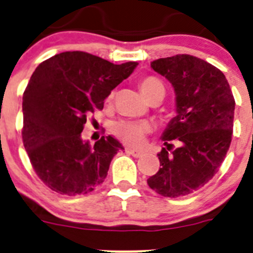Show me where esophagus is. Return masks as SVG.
<instances>
[{
  "mask_svg": "<svg viewBox=\"0 0 253 253\" xmlns=\"http://www.w3.org/2000/svg\"><path fill=\"white\" fill-rule=\"evenodd\" d=\"M126 153H127V154L132 155V157H134V158H139V157H142V155H143V152H142V150L131 149V148H127V149H126Z\"/></svg>",
  "mask_w": 253,
  "mask_h": 253,
  "instance_id": "34e87169",
  "label": "esophagus"
}]
</instances>
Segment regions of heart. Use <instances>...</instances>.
<instances>
[{"label": "heart", "instance_id": "heart-1", "mask_svg": "<svg viewBox=\"0 0 253 253\" xmlns=\"http://www.w3.org/2000/svg\"><path fill=\"white\" fill-rule=\"evenodd\" d=\"M142 93L147 99L159 90H164V84L155 77H147L142 79L139 83ZM114 98V93L109 94L106 100L111 101ZM149 131V125L141 121H132V120H121L112 126V133L121 142H124L129 147H137L143 142L144 134Z\"/></svg>", "mask_w": 253, "mask_h": 253}]
</instances>
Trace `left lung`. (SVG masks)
<instances>
[{"instance_id":"obj_1","label":"left lung","mask_w":253,"mask_h":253,"mask_svg":"<svg viewBox=\"0 0 253 253\" xmlns=\"http://www.w3.org/2000/svg\"><path fill=\"white\" fill-rule=\"evenodd\" d=\"M150 66L174 86L176 116L162 136L159 171L147 182L164 197H181L203 187L225 159L235 100L224 73L205 60L176 55ZM174 139L179 147L171 151Z\"/></svg>"}]
</instances>
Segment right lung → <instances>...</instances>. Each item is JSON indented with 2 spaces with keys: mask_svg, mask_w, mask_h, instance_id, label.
<instances>
[{
  "mask_svg": "<svg viewBox=\"0 0 253 253\" xmlns=\"http://www.w3.org/2000/svg\"><path fill=\"white\" fill-rule=\"evenodd\" d=\"M137 62L114 65L83 51H66L40 63L23 94V144L40 180L61 195H85L104 182L112 158L124 149L114 137L94 147L82 139L86 115Z\"/></svg>",
  "mask_w": 253,
  "mask_h": 253,
  "instance_id": "right-lung-1",
  "label": "right lung"
}]
</instances>
